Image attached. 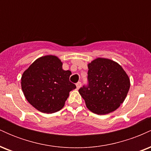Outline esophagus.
Listing matches in <instances>:
<instances>
[{
    "label": "esophagus",
    "mask_w": 151,
    "mask_h": 151,
    "mask_svg": "<svg viewBox=\"0 0 151 151\" xmlns=\"http://www.w3.org/2000/svg\"><path fill=\"white\" fill-rule=\"evenodd\" d=\"M81 83L80 81H79V82H77V84H76V86H77V89H79V88L81 87Z\"/></svg>",
    "instance_id": "esophagus-1"
}]
</instances>
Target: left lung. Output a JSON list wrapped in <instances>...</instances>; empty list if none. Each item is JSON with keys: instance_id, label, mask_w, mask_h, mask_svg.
<instances>
[{"instance_id": "1", "label": "left lung", "mask_w": 151, "mask_h": 151, "mask_svg": "<svg viewBox=\"0 0 151 151\" xmlns=\"http://www.w3.org/2000/svg\"><path fill=\"white\" fill-rule=\"evenodd\" d=\"M88 69L89 84L79 89L87 109L98 115L116 110L129 92V76L120 65L109 59H95L88 64Z\"/></svg>"}]
</instances>
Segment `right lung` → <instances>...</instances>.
Listing matches in <instances>:
<instances>
[{
	"mask_svg": "<svg viewBox=\"0 0 151 151\" xmlns=\"http://www.w3.org/2000/svg\"><path fill=\"white\" fill-rule=\"evenodd\" d=\"M71 74L70 70L62 69V62L58 57H41L22 74V92L37 110L42 113H55L65 106L70 91L76 88L70 81Z\"/></svg>",
	"mask_w": 151,
	"mask_h": 151,
	"instance_id": "1",
	"label": "right lung"
}]
</instances>
